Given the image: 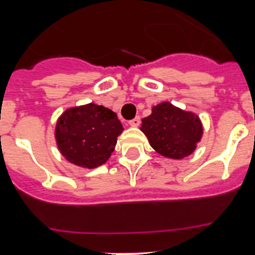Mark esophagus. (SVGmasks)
Instances as JSON below:
<instances>
[{"label":"esophagus","instance_id":"esophagus-1","mask_svg":"<svg viewBox=\"0 0 255 255\" xmlns=\"http://www.w3.org/2000/svg\"><path fill=\"white\" fill-rule=\"evenodd\" d=\"M140 123V118L139 117H135L133 118V120H130L129 122H128V125L130 126V127H138Z\"/></svg>","mask_w":255,"mask_h":255}]
</instances>
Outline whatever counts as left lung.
<instances>
[{"label": "left lung", "mask_w": 255, "mask_h": 255, "mask_svg": "<svg viewBox=\"0 0 255 255\" xmlns=\"http://www.w3.org/2000/svg\"><path fill=\"white\" fill-rule=\"evenodd\" d=\"M140 130L151 148L169 159H182L196 149L204 134L201 120L194 112L184 111L170 102H161L143 118Z\"/></svg>", "instance_id": "obj_1"}]
</instances>
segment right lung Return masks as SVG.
<instances>
[{
	"instance_id": "obj_1",
	"label": "right lung",
	"mask_w": 255,
	"mask_h": 255,
	"mask_svg": "<svg viewBox=\"0 0 255 255\" xmlns=\"http://www.w3.org/2000/svg\"><path fill=\"white\" fill-rule=\"evenodd\" d=\"M123 126L117 115L96 104L68 109L56 121L55 140L61 155L74 165L95 169L106 163Z\"/></svg>"
}]
</instances>
